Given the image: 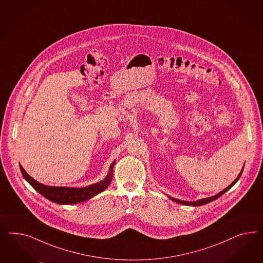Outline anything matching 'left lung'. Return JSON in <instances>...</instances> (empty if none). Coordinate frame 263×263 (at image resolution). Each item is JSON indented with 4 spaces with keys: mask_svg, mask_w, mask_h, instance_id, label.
I'll use <instances>...</instances> for the list:
<instances>
[{
    "mask_svg": "<svg viewBox=\"0 0 263 263\" xmlns=\"http://www.w3.org/2000/svg\"><path fill=\"white\" fill-rule=\"evenodd\" d=\"M244 168V167H243ZM243 168H242V171H241V173L239 174L238 176L236 177V179L232 182V183L229 186V187H227L224 190H223L222 192H220L219 194H217L215 196H213V197H210V198H206V199H199V200H196V201H183V200H180V199H174V198H172V197H170V199H173L174 201L175 202H178V203H181V204H185V205H190V206H199V205H203V204H206L208 202H211V201H213V200H215V199H218V198H220L222 195H223L224 193L227 191H229L230 189H231V187L234 185V184L236 183L237 181H238L239 178H240V176L242 175V173H243Z\"/></svg>",
    "mask_w": 263,
    "mask_h": 263,
    "instance_id": "left-lung-1",
    "label": "left lung"
}]
</instances>
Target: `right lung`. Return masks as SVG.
Here are the masks:
<instances>
[{
    "label": "right lung",
    "mask_w": 263,
    "mask_h": 263,
    "mask_svg": "<svg viewBox=\"0 0 263 263\" xmlns=\"http://www.w3.org/2000/svg\"><path fill=\"white\" fill-rule=\"evenodd\" d=\"M115 165V161L111 163L109 170V174L105 177V179L97 183L88 185L84 188H69V187H52L40 183L35 179H33L30 175L25 172L22 166H20L21 173L25 179L31 184L33 189L41 194L44 198L56 202L59 204H75L83 202L96 196L97 194L104 191L112 179V167Z\"/></svg>",
    "instance_id": "obj_1"
}]
</instances>
